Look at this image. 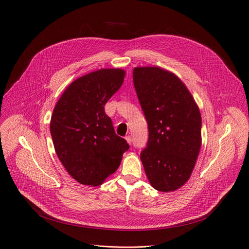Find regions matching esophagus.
Masks as SVG:
<instances>
[{"label": "esophagus", "instance_id": "34e87169", "mask_svg": "<svg viewBox=\"0 0 249 249\" xmlns=\"http://www.w3.org/2000/svg\"><path fill=\"white\" fill-rule=\"evenodd\" d=\"M125 139H126V141H127L128 144H131V143H132V138H131V136H126Z\"/></svg>", "mask_w": 249, "mask_h": 249}]
</instances>
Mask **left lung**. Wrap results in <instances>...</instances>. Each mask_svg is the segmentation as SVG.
<instances>
[{"instance_id": "1", "label": "left lung", "mask_w": 249, "mask_h": 249, "mask_svg": "<svg viewBox=\"0 0 249 249\" xmlns=\"http://www.w3.org/2000/svg\"><path fill=\"white\" fill-rule=\"evenodd\" d=\"M133 83L148 123L140 158L151 186L170 192L191 176L201 147V115L175 74L160 67H136Z\"/></svg>"}]
</instances>
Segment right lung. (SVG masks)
Segmentation results:
<instances>
[{
  "mask_svg": "<svg viewBox=\"0 0 249 249\" xmlns=\"http://www.w3.org/2000/svg\"><path fill=\"white\" fill-rule=\"evenodd\" d=\"M123 69H100L82 76L58 100L50 122L55 151L79 183L101 185L118 169L129 149L115 133L104 106L123 84Z\"/></svg>",
  "mask_w": 249,
  "mask_h": 249,
  "instance_id": "right-lung-1",
  "label": "right lung"
}]
</instances>
